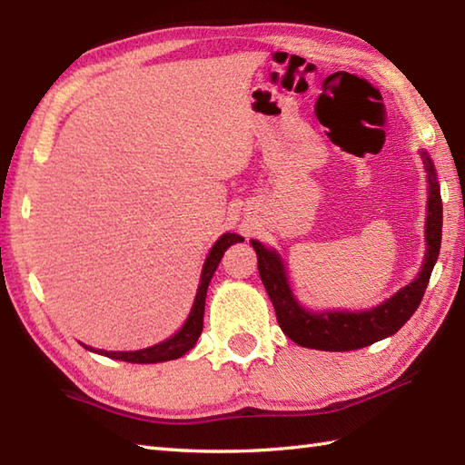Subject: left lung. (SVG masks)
I'll return each mask as SVG.
<instances>
[{
    "label": "left lung",
    "mask_w": 465,
    "mask_h": 465,
    "mask_svg": "<svg viewBox=\"0 0 465 465\" xmlns=\"http://www.w3.org/2000/svg\"><path fill=\"white\" fill-rule=\"evenodd\" d=\"M423 163L428 170L430 182V200H428V222H426V240L428 252L426 262L420 275L406 288L400 290L393 298L368 312H305L302 305L293 300V293L285 278L283 263L278 253L265 250L260 242L252 240L255 253H258V270L273 303L275 315L282 331L295 343L303 348L323 350V351H350L360 350L373 341H380L388 335L396 333L406 323L413 312L421 303L426 293L428 282L433 265L440 255L441 243V195L436 180V172L430 157L423 153Z\"/></svg>",
    "instance_id": "1"
}]
</instances>
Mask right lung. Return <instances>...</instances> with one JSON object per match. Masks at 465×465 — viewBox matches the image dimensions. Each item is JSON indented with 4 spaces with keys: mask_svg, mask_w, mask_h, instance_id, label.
Instances as JSON below:
<instances>
[{
    "mask_svg": "<svg viewBox=\"0 0 465 465\" xmlns=\"http://www.w3.org/2000/svg\"><path fill=\"white\" fill-rule=\"evenodd\" d=\"M243 242L242 235L235 233H223L220 240L213 243V248L207 255V260L203 263L202 270V280H200V288H197V295L193 302V308L190 312V318L183 323V328L177 331L175 335H172L170 340H165L157 345H152V348L145 350H137V351H104L97 350V353L107 355L112 360H122V361H130V363H157V361H170V360H177L182 358L183 353L190 351L200 333L203 330V310H205V293H207V285L212 282V275L215 272L217 265L222 262L223 252L230 248L232 243ZM87 348V345H85ZM92 350V348H87ZM95 351V350H92Z\"/></svg>",
    "mask_w": 465,
    "mask_h": 465,
    "instance_id": "obj_1",
    "label": "right lung"
}]
</instances>
